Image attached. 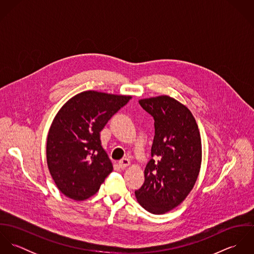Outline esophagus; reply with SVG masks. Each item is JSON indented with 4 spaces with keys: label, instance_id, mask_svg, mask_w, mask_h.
<instances>
[{
    "label": "esophagus",
    "instance_id": "obj_1",
    "mask_svg": "<svg viewBox=\"0 0 254 254\" xmlns=\"http://www.w3.org/2000/svg\"><path fill=\"white\" fill-rule=\"evenodd\" d=\"M118 165H119V168L125 169L127 166L130 165V160L127 159V158H123V159H121V160L118 162Z\"/></svg>",
    "mask_w": 254,
    "mask_h": 254
}]
</instances>
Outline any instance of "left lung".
<instances>
[{
  "label": "left lung",
  "mask_w": 254,
  "mask_h": 254,
  "mask_svg": "<svg viewBox=\"0 0 254 254\" xmlns=\"http://www.w3.org/2000/svg\"><path fill=\"white\" fill-rule=\"evenodd\" d=\"M139 104L154 119V138L145 182L135 195L146 211L163 214L178 206L195 184L201 163L200 135L190 109L175 99L159 96Z\"/></svg>",
  "instance_id": "1"
}]
</instances>
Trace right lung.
<instances>
[{
  "mask_svg": "<svg viewBox=\"0 0 254 254\" xmlns=\"http://www.w3.org/2000/svg\"><path fill=\"white\" fill-rule=\"evenodd\" d=\"M131 98L86 91L66 102L56 115L47 139V163L57 187L67 197H91L112 172L100 132Z\"/></svg>",
  "mask_w": 254,
  "mask_h": 254,
  "instance_id": "add662e5",
  "label": "right lung"
}]
</instances>
